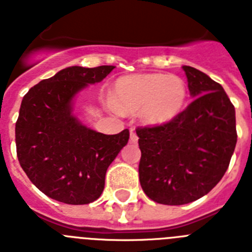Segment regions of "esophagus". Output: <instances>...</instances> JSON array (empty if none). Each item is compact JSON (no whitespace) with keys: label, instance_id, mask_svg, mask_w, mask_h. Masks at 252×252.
Masks as SVG:
<instances>
[{"label":"esophagus","instance_id":"obj_1","mask_svg":"<svg viewBox=\"0 0 252 252\" xmlns=\"http://www.w3.org/2000/svg\"><path fill=\"white\" fill-rule=\"evenodd\" d=\"M130 141L132 142V144H136V142L139 141V137H137L136 132H135L133 130H131V132H130Z\"/></svg>","mask_w":252,"mask_h":252}]
</instances>
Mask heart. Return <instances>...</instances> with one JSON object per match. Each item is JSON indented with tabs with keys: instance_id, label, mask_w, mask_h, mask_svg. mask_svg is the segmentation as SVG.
I'll return each mask as SVG.
<instances>
[{
	"instance_id": "heart-1",
	"label": "heart",
	"mask_w": 252,
	"mask_h": 252,
	"mask_svg": "<svg viewBox=\"0 0 252 252\" xmlns=\"http://www.w3.org/2000/svg\"><path fill=\"white\" fill-rule=\"evenodd\" d=\"M188 97L186 82L178 75L139 73L119 78L113 86L112 108L137 112L149 126H160L177 119Z\"/></svg>"
}]
</instances>
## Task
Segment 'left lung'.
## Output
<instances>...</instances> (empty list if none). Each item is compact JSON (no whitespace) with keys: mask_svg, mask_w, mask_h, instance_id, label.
Listing matches in <instances>:
<instances>
[{"mask_svg":"<svg viewBox=\"0 0 252 252\" xmlns=\"http://www.w3.org/2000/svg\"><path fill=\"white\" fill-rule=\"evenodd\" d=\"M193 102L171 122L137 128L142 190L154 202L180 206L211 192L235 151V107L222 86L184 65Z\"/></svg>","mask_w":252,"mask_h":252,"instance_id":"1","label":"left lung"}]
</instances>
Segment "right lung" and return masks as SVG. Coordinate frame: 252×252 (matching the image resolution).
<instances>
[{"label":"right lung","instance_id":"add662e5","mask_svg":"<svg viewBox=\"0 0 252 252\" xmlns=\"http://www.w3.org/2000/svg\"><path fill=\"white\" fill-rule=\"evenodd\" d=\"M113 65L68 66L24 95L16 122L20 165L39 190L66 204H88L101 197L107 168L128 141V130L104 135L74 115V99L99 83Z\"/></svg>","mask_w":252,"mask_h":252}]
</instances>
